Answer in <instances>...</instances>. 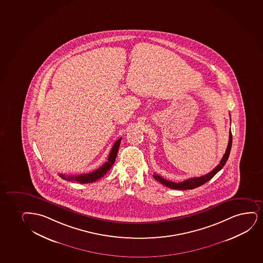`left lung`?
Wrapping results in <instances>:
<instances>
[{"mask_svg": "<svg viewBox=\"0 0 263 263\" xmlns=\"http://www.w3.org/2000/svg\"><path fill=\"white\" fill-rule=\"evenodd\" d=\"M231 145H232V134L231 131H230V138H229V143H228L227 149L226 153L224 154L222 159L220 161V164L214 169L212 170L211 172L208 173L206 175L200 176V177H193V178L187 179L183 182H174L168 180L161 177L160 175L154 174L153 177L155 179L156 181L160 182L161 184L165 185L166 187L170 189H174V190H178V191H185V190H192V189L198 188L199 186L204 184L205 182H208L209 180H211L214 175H216L220 169L223 167L226 162H227L229 156H230V149H231Z\"/></svg>", "mask_w": 263, "mask_h": 263, "instance_id": "8db88e82", "label": "left lung"}]
</instances>
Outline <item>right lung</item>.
I'll list each match as a JSON object with an SVG mask.
<instances>
[{
  "label": "right lung",
  "instance_id": "right-lung-1",
  "mask_svg": "<svg viewBox=\"0 0 263 263\" xmlns=\"http://www.w3.org/2000/svg\"><path fill=\"white\" fill-rule=\"evenodd\" d=\"M121 137L120 139L117 140L115 143H114L112 148L110 149V154L108 157L107 162L104 163V165L100 166L99 168L95 170L93 172L88 173V174H82V175H69V176H65L63 174H60L59 176L61 178L67 180V181H75V182H80V183H90V182H94L98 181V179L102 178L104 175H106V173L111 168V166L114 165L115 162V159L117 157L118 151H119V147H120V141H121Z\"/></svg>",
  "mask_w": 263,
  "mask_h": 263
}]
</instances>
